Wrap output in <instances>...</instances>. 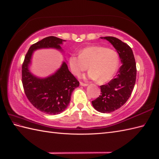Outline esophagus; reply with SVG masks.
Returning <instances> with one entry per match:
<instances>
[{"instance_id":"1","label":"esophagus","mask_w":159,"mask_h":159,"mask_svg":"<svg viewBox=\"0 0 159 159\" xmlns=\"http://www.w3.org/2000/svg\"><path fill=\"white\" fill-rule=\"evenodd\" d=\"M80 85L82 86H88V84L83 83L82 82H80Z\"/></svg>"}]
</instances>
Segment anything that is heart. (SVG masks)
<instances>
[{"instance_id": "obj_1", "label": "heart", "mask_w": 159, "mask_h": 159, "mask_svg": "<svg viewBox=\"0 0 159 159\" xmlns=\"http://www.w3.org/2000/svg\"><path fill=\"white\" fill-rule=\"evenodd\" d=\"M120 64L118 53L112 49L99 45H93L84 48L79 56L71 55L69 58V65L72 73L80 76L81 73L88 69L89 78L105 83L116 75Z\"/></svg>"}]
</instances>
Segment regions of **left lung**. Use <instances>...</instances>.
<instances>
[{"mask_svg": "<svg viewBox=\"0 0 159 159\" xmlns=\"http://www.w3.org/2000/svg\"><path fill=\"white\" fill-rule=\"evenodd\" d=\"M101 38L113 45L122 63L118 75L107 84L100 86L101 95L92 101L98 111L111 113L122 107L131 95L136 81V62L132 49L128 44L114 37Z\"/></svg>", "mask_w": 159, "mask_h": 159, "instance_id": "obj_1", "label": "left lung"}]
</instances>
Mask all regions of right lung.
Segmentation results:
<instances>
[{"label":"right lung","instance_id":"right-lung-1","mask_svg":"<svg viewBox=\"0 0 159 159\" xmlns=\"http://www.w3.org/2000/svg\"><path fill=\"white\" fill-rule=\"evenodd\" d=\"M63 41L50 36L33 44L26 53L22 66V82L28 99L38 110L50 115L61 114L66 108L72 92L80 85L79 81L69 71L65 62L57 72L45 79L32 75L28 66L33 51L48 48L61 50L60 44Z\"/></svg>","mask_w":159,"mask_h":159}]
</instances>
